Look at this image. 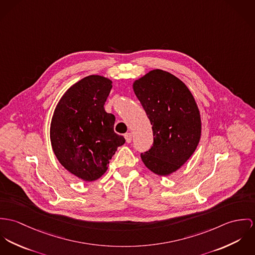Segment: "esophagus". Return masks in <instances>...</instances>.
Here are the masks:
<instances>
[{
  "instance_id": "esophagus-1",
  "label": "esophagus",
  "mask_w": 255,
  "mask_h": 255,
  "mask_svg": "<svg viewBox=\"0 0 255 255\" xmlns=\"http://www.w3.org/2000/svg\"><path fill=\"white\" fill-rule=\"evenodd\" d=\"M124 137H125V140L126 141L129 143V142H131L132 141V134L131 133H126L125 135H124Z\"/></svg>"
}]
</instances>
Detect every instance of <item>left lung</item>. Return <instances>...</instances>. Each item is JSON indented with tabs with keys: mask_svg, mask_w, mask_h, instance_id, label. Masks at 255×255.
I'll return each mask as SVG.
<instances>
[{
	"mask_svg": "<svg viewBox=\"0 0 255 255\" xmlns=\"http://www.w3.org/2000/svg\"><path fill=\"white\" fill-rule=\"evenodd\" d=\"M133 90L153 133V144L141 153V160L154 174L168 176L187 162L200 140L201 119L196 100L183 81L161 69L135 80Z\"/></svg>",
	"mask_w": 255,
	"mask_h": 255,
	"instance_id": "obj_1",
	"label": "left lung"
}]
</instances>
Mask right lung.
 <instances>
[{
	"instance_id": "obj_1",
	"label": "right lung",
	"mask_w": 255,
	"mask_h": 255,
	"mask_svg": "<svg viewBox=\"0 0 255 255\" xmlns=\"http://www.w3.org/2000/svg\"><path fill=\"white\" fill-rule=\"evenodd\" d=\"M112 88L113 81L102 75L84 77L66 90L52 117L50 138L57 160L85 182L101 178L125 142L114 132V114L104 107Z\"/></svg>"
}]
</instances>
